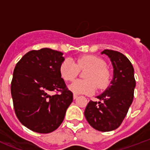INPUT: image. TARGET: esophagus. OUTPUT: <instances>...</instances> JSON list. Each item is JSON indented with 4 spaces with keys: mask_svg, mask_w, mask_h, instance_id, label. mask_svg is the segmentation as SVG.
Masks as SVG:
<instances>
[{
    "mask_svg": "<svg viewBox=\"0 0 150 150\" xmlns=\"http://www.w3.org/2000/svg\"><path fill=\"white\" fill-rule=\"evenodd\" d=\"M78 97H79V96H78L77 94H76V93L73 94V98H74V100H76V99H77Z\"/></svg>",
    "mask_w": 150,
    "mask_h": 150,
    "instance_id": "1",
    "label": "esophagus"
}]
</instances>
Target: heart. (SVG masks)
<instances>
[{
  "label": "heart",
  "mask_w": 150,
  "mask_h": 150,
  "mask_svg": "<svg viewBox=\"0 0 150 150\" xmlns=\"http://www.w3.org/2000/svg\"><path fill=\"white\" fill-rule=\"evenodd\" d=\"M89 68L85 78L87 79H78L69 86V89L76 94H92L96 91V84L103 89L108 85L109 71L105 67L104 61L93 55L80 57L74 61L67 58L60 65V72L65 81H72L77 77L80 69Z\"/></svg>",
  "instance_id": "obj_1"
}]
</instances>
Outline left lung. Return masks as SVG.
Wrapping results in <instances>:
<instances>
[{
  "label": "left lung",
  "mask_w": 150,
  "mask_h": 150,
  "mask_svg": "<svg viewBox=\"0 0 150 150\" xmlns=\"http://www.w3.org/2000/svg\"><path fill=\"white\" fill-rule=\"evenodd\" d=\"M114 68L113 79L106 90L96 96L99 102L90 100L84 114L87 121L100 132H110L121 125L133 101L135 80L130 61L120 52L104 50Z\"/></svg>",
  "instance_id": "left-lung-1"
}]
</instances>
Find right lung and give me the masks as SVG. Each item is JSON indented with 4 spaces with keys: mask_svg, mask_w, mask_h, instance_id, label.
I'll list each match as a JSON object with an SVG mask.
<instances>
[{
    "mask_svg": "<svg viewBox=\"0 0 150 150\" xmlns=\"http://www.w3.org/2000/svg\"><path fill=\"white\" fill-rule=\"evenodd\" d=\"M63 54L50 48L29 51L15 66L11 93L19 121L35 132L47 134L63 122L73 100L65 88L60 65ZM53 91L61 93L51 95Z\"/></svg>",
    "mask_w": 150,
    "mask_h": 150,
    "instance_id": "1",
    "label": "right lung"
}]
</instances>
